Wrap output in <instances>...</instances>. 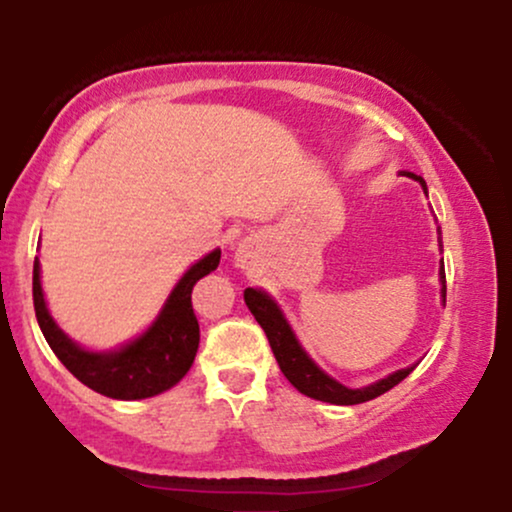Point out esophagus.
<instances>
[{"instance_id": "obj_1", "label": "esophagus", "mask_w": 512, "mask_h": 512, "mask_svg": "<svg viewBox=\"0 0 512 512\" xmlns=\"http://www.w3.org/2000/svg\"><path fill=\"white\" fill-rule=\"evenodd\" d=\"M250 262H252V248L248 243H240L236 250V264L238 267H248Z\"/></svg>"}]
</instances>
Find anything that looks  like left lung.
<instances>
[{"label": "left lung", "mask_w": 512, "mask_h": 512, "mask_svg": "<svg viewBox=\"0 0 512 512\" xmlns=\"http://www.w3.org/2000/svg\"><path fill=\"white\" fill-rule=\"evenodd\" d=\"M404 175L419 180L426 192V182L421 175H414V173H404ZM440 281H443V301H445V269L443 267H440ZM243 296H245V305L250 308V313L255 315V320L260 322L264 334H267L269 346H272L274 358L276 363H279L281 373H284L286 380H289L298 392H303V395L320 399V402H330V404H361V402H368V399L385 395L387 390H392V387L402 383L411 370H414V366L402 368L397 370V373L378 380V383L351 390V387H346L342 383H337L334 378H330L325 370L317 368V363L305 354L303 346L298 344L296 334H293L284 313L279 310V305H276L267 293L260 289H245Z\"/></svg>", "instance_id": "obj_1"}]
</instances>
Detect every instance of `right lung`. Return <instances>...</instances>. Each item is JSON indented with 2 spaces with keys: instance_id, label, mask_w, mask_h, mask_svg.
<instances>
[{
  "instance_id": "obj_1",
  "label": "right lung",
  "mask_w": 512,
  "mask_h": 512,
  "mask_svg": "<svg viewBox=\"0 0 512 512\" xmlns=\"http://www.w3.org/2000/svg\"><path fill=\"white\" fill-rule=\"evenodd\" d=\"M221 250L209 252L187 269L163 305L161 315L142 337L115 351H86L55 325L40 286V262H33V305L43 337L64 368L91 390L113 399L161 395L180 383L199 346V322L192 310V289L202 276L219 267Z\"/></svg>"
}]
</instances>
